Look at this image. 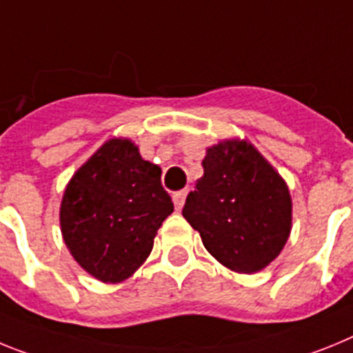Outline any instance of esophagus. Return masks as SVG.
I'll list each match as a JSON object with an SVG mask.
<instances>
[{
	"instance_id": "obj_1",
	"label": "esophagus",
	"mask_w": 353,
	"mask_h": 353,
	"mask_svg": "<svg viewBox=\"0 0 353 353\" xmlns=\"http://www.w3.org/2000/svg\"><path fill=\"white\" fill-rule=\"evenodd\" d=\"M186 194H188V190H179V192H176V194L172 195L174 206H176L177 211H181V210H183V206H185Z\"/></svg>"
}]
</instances>
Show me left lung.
Instances as JSON below:
<instances>
[{"label":"left lung","mask_w":353,"mask_h":353,"mask_svg":"<svg viewBox=\"0 0 353 353\" xmlns=\"http://www.w3.org/2000/svg\"><path fill=\"white\" fill-rule=\"evenodd\" d=\"M202 167L183 216L220 265L236 274L261 272L290 238L293 202L286 181L249 140L208 147Z\"/></svg>","instance_id":"1"}]
</instances>
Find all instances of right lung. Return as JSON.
<instances>
[{
  "instance_id": "obj_1",
  "label": "right lung",
  "mask_w": 353,
  "mask_h": 353,
  "mask_svg": "<svg viewBox=\"0 0 353 353\" xmlns=\"http://www.w3.org/2000/svg\"><path fill=\"white\" fill-rule=\"evenodd\" d=\"M172 211L161 168L143 159L131 139L113 137L67 183L60 229L70 256L87 274L117 284L145 263Z\"/></svg>"
}]
</instances>
